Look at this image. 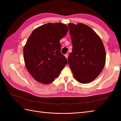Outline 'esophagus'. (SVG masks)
Listing matches in <instances>:
<instances>
[{
  "instance_id": "34e87169",
  "label": "esophagus",
  "mask_w": 121,
  "mask_h": 121,
  "mask_svg": "<svg viewBox=\"0 0 121 121\" xmlns=\"http://www.w3.org/2000/svg\"><path fill=\"white\" fill-rule=\"evenodd\" d=\"M65 57L68 59V56H69V55H68V54L66 53V54H65Z\"/></svg>"
}]
</instances>
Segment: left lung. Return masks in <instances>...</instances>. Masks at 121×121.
<instances>
[{
	"label": "left lung",
	"instance_id": "8db88e82",
	"mask_svg": "<svg viewBox=\"0 0 121 121\" xmlns=\"http://www.w3.org/2000/svg\"><path fill=\"white\" fill-rule=\"evenodd\" d=\"M72 51L68 56L74 78L86 84L97 78L106 63V51L101 38L91 27L83 23H69Z\"/></svg>",
	"mask_w": 121,
	"mask_h": 121
}]
</instances>
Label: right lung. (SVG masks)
I'll return each instance as SVG.
<instances>
[{
    "mask_svg": "<svg viewBox=\"0 0 121 121\" xmlns=\"http://www.w3.org/2000/svg\"><path fill=\"white\" fill-rule=\"evenodd\" d=\"M68 27L61 23H48L35 29L23 49L25 66L36 81L48 84L58 78L68 64L61 53V39Z\"/></svg>",
    "mask_w": 121,
    "mask_h": 121,
    "instance_id": "obj_1",
    "label": "right lung"
}]
</instances>
